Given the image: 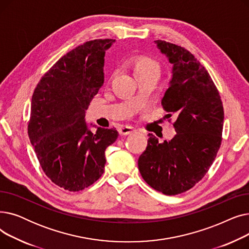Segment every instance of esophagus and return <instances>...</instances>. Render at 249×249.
Returning <instances> with one entry per match:
<instances>
[{
    "instance_id": "34e87169",
    "label": "esophagus",
    "mask_w": 249,
    "mask_h": 249,
    "mask_svg": "<svg viewBox=\"0 0 249 249\" xmlns=\"http://www.w3.org/2000/svg\"><path fill=\"white\" fill-rule=\"evenodd\" d=\"M136 130L131 126H122L119 129V134L120 135H130L132 133H135Z\"/></svg>"
}]
</instances>
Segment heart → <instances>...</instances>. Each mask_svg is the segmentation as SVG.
Returning a JSON list of instances; mask_svg holds the SVG:
<instances>
[{"mask_svg":"<svg viewBox=\"0 0 249 249\" xmlns=\"http://www.w3.org/2000/svg\"><path fill=\"white\" fill-rule=\"evenodd\" d=\"M134 71L136 74L147 71H159V64L149 57L141 56L135 61Z\"/></svg>","mask_w":249,"mask_h":249,"instance_id":"heart-1","label":"heart"}]
</instances>
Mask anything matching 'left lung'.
Returning a JSON list of instances; mask_svg holds the SVG:
<instances>
[{"label":"left lung","mask_w":249,"mask_h":249,"mask_svg":"<svg viewBox=\"0 0 249 249\" xmlns=\"http://www.w3.org/2000/svg\"><path fill=\"white\" fill-rule=\"evenodd\" d=\"M154 42L173 64L161 105L167 118L177 117V134L162 143L148 134L138 168L151 188L174 196L192 189L212 165L222 141L224 110L210 74L190 51L163 40Z\"/></svg>","instance_id":"8db88e82"}]
</instances>
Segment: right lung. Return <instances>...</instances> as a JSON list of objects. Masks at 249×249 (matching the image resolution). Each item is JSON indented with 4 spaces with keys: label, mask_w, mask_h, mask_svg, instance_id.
Returning <instances> with one entry per match:
<instances>
[{
    "label": "right lung",
    "mask_w": 249,
    "mask_h": 249,
    "mask_svg": "<svg viewBox=\"0 0 249 249\" xmlns=\"http://www.w3.org/2000/svg\"><path fill=\"white\" fill-rule=\"evenodd\" d=\"M114 39H96L60 57L34 89L28 135L45 175L58 187L78 192L104 173L105 150L116 129L88 128L85 116L104 84L105 53ZM93 125V124H90Z\"/></svg>",
    "instance_id": "right-lung-1"
}]
</instances>
